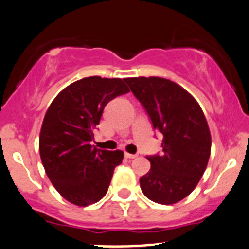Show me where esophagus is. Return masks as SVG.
<instances>
[{"instance_id":"esophagus-1","label":"esophagus","mask_w":249,"mask_h":249,"mask_svg":"<svg viewBox=\"0 0 249 249\" xmlns=\"http://www.w3.org/2000/svg\"><path fill=\"white\" fill-rule=\"evenodd\" d=\"M124 156H126L127 159H136L137 156V154H129V153H124Z\"/></svg>"}]
</instances>
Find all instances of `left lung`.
I'll return each mask as SVG.
<instances>
[{"mask_svg": "<svg viewBox=\"0 0 249 249\" xmlns=\"http://www.w3.org/2000/svg\"><path fill=\"white\" fill-rule=\"evenodd\" d=\"M143 105L154 129L162 133L161 155L146 156L148 174L141 177L142 192L159 204H175L186 198L202 178L209 161L212 137L196 99L165 78H126Z\"/></svg>", "mask_w": 249, "mask_h": 249, "instance_id": "obj_1", "label": "left lung"}]
</instances>
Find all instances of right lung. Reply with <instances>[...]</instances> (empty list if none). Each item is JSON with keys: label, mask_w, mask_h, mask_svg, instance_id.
<instances>
[{"label": "right lung", "mask_w": 249, "mask_h": 249, "mask_svg": "<svg viewBox=\"0 0 249 249\" xmlns=\"http://www.w3.org/2000/svg\"><path fill=\"white\" fill-rule=\"evenodd\" d=\"M128 91L120 78L87 77L65 88L47 108L40 158L51 183L72 204H94L107 192L123 151L101 150L90 142L106 104Z\"/></svg>", "instance_id": "obj_1"}]
</instances>
